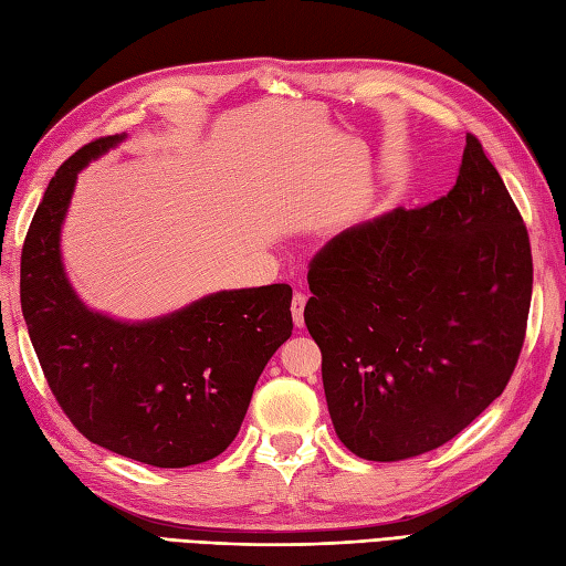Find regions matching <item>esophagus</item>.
I'll return each mask as SVG.
<instances>
[{"label": "esophagus", "instance_id": "esophagus-1", "mask_svg": "<svg viewBox=\"0 0 566 566\" xmlns=\"http://www.w3.org/2000/svg\"><path fill=\"white\" fill-rule=\"evenodd\" d=\"M306 301L308 296L304 292H296L292 298V315H294V323L301 327L304 325V308H306Z\"/></svg>", "mask_w": 566, "mask_h": 566}]
</instances>
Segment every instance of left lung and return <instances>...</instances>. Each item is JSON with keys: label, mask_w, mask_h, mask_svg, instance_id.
Segmentation results:
<instances>
[{"label": "left lung", "mask_w": 566, "mask_h": 566, "mask_svg": "<svg viewBox=\"0 0 566 566\" xmlns=\"http://www.w3.org/2000/svg\"><path fill=\"white\" fill-rule=\"evenodd\" d=\"M308 289L335 433L366 461H405L506 388L533 294L528 231L468 135L449 195L337 233L311 260Z\"/></svg>", "instance_id": "obj_1"}]
</instances>
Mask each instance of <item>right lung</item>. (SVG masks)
I'll return each mask as SVG.
<instances>
[{"instance_id":"add662e5","label":"right lung","mask_w":566,"mask_h":566,"mask_svg":"<svg viewBox=\"0 0 566 566\" xmlns=\"http://www.w3.org/2000/svg\"><path fill=\"white\" fill-rule=\"evenodd\" d=\"M125 139L86 144L50 180L23 243L21 308L52 396L88 441L188 468L239 433L262 369L292 337V286L223 289L149 321L88 308L64 272L62 223L78 170Z\"/></svg>"}]
</instances>
